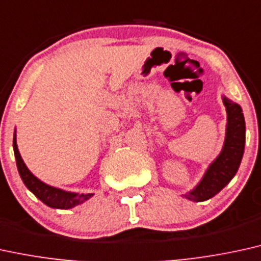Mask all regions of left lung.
Returning <instances> with one entry per match:
<instances>
[{
	"label": "left lung",
	"mask_w": 261,
	"mask_h": 261,
	"mask_svg": "<svg viewBox=\"0 0 261 261\" xmlns=\"http://www.w3.org/2000/svg\"><path fill=\"white\" fill-rule=\"evenodd\" d=\"M222 102L227 113L224 146L220 154L210 163L197 186L182 194V197L193 202H204L220 192L236 175L243 158L246 143L243 112L240 105L226 96H222Z\"/></svg>",
	"instance_id": "8db88e82"
}]
</instances>
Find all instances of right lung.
I'll list each match as a JSON object with an SVG mask.
<instances>
[{"instance_id": "1", "label": "right lung", "mask_w": 261, "mask_h": 261, "mask_svg": "<svg viewBox=\"0 0 261 261\" xmlns=\"http://www.w3.org/2000/svg\"><path fill=\"white\" fill-rule=\"evenodd\" d=\"M13 150L15 161H17V168L19 171V175L23 180L24 185L28 187V190L31 193H34L39 198L41 202L45 203L47 206L53 209H71L74 206L79 205L86 202L93 196V193H76V192H69L64 191L62 188H57L49 186L41 180H39L35 175L31 172L28 166L25 165L21 155L19 153L17 146V135L14 131L13 137Z\"/></svg>"}]
</instances>
